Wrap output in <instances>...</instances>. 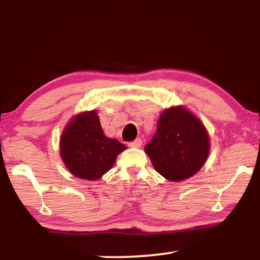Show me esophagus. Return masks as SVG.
Here are the masks:
<instances>
[{"instance_id":"esophagus-1","label":"esophagus","mask_w":260,"mask_h":260,"mask_svg":"<svg viewBox=\"0 0 260 260\" xmlns=\"http://www.w3.org/2000/svg\"><path fill=\"white\" fill-rule=\"evenodd\" d=\"M141 146H142V140L141 139H136L135 141H133V142L128 143V147H132V148H140Z\"/></svg>"}]
</instances>
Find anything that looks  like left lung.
Masks as SVG:
<instances>
[{
  "label": "left lung",
  "mask_w": 260,
  "mask_h": 260,
  "mask_svg": "<svg viewBox=\"0 0 260 260\" xmlns=\"http://www.w3.org/2000/svg\"><path fill=\"white\" fill-rule=\"evenodd\" d=\"M153 169L179 182L195 175L210 152V136L199 117L181 105L165 109L153 139L144 147Z\"/></svg>",
  "instance_id": "obj_1"
}]
</instances>
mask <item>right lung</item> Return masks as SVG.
I'll list each match as a JSON object with an SVG mask.
<instances>
[{"instance_id": "add662e5", "label": "right lung", "mask_w": 260, "mask_h": 260, "mask_svg": "<svg viewBox=\"0 0 260 260\" xmlns=\"http://www.w3.org/2000/svg\"><path fill=\"white\" fill-rule=\"evenodd\" d=\"M124 150L125 144L104 134L96 110L73 116L59 139L64 165L74 177L88 181L102 178Z\"/></svg>"}]
</instances>
